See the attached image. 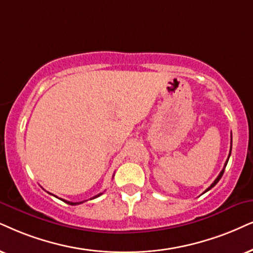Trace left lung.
Segmentation results:
<instances>
[{"mask_svg": "<svg viewBox=\"0 0 253 253\" xmlns=\"http://www.w3.org/2000/svg\"><path fill=\"white\" fill-rule=\"evenodd\" d=\"M231 147H232V135H231ZM230 155H231V148H230V153H229L228 160H226V162H225V165H224V168H223V169H222V171H220V172H219V175H218V176H217V177H216V180L212 182V183H211V185H210V187H209V188H208V189H207L206 191H204V193H207V191H209L210 189H211V188H213V187H215V185H216L217 183H218V181L220 180V177H222V176H223V174H224V169H225V167H226V165H228V161H229V158H230Z\"/></svg>", "mask_w": 253, "mask_h": 253, "instance_id": "left-lung-1", "label": "left lung"}]
</instances>
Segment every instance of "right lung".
Here are the masks:
<instances>
[{"instance_id": "right-lung-1", "label": "right lung", "mask_w": 253, "mask_h": 253, "mask_svg": "<svg viewBox=\"0 0 253 253\" xmlns=\"http://www.w3.org/2000/svg\"><path fill=\"white\" fill-rule=\"evenodd\" d=\"M100 195H101V194H98V195H97V196H94L93 198H95V197H98V196H100ZM91 200H92V198H91ZM62 201H64V202H65V203H68V204H70V206H77V204H81V203H83V202H69V201H65V200H62Z\"/></svg>"}]
</instances>
